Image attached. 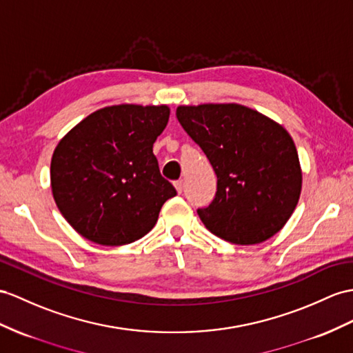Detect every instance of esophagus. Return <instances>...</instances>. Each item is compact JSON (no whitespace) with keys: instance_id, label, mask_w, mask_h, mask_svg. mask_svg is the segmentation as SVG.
<instances>
[{"instance_id":"34e87169","label":"esophagus","mask_w":353,"mask_h":353,"mask_svg":"<svg viewBox=\"0 0 353 353\" xmlns=\"http://www.w3.org/2000/svg\"><path fill=\"white\" fill-rule=\"evenodd\" d=\"M174 185H175V188H176V192H178V193H181V192H183V179H178V181H175V183H174Z\"/></svg>"}]
</instances>
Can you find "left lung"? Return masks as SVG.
Instances as JSON below:
<instances>
[{"mask_svg":"<svg viewBox=\"0 0 353 353\" xmlns=\"http://www.w3.org/2000/svg\"><path fill=\"white\" fill-rule=\"evenodd\" d=\"M176 118L217 175V193L197 214L211 234L252 245L274 236L295 211L303 187L296 147L270 117L238 103L176 108Z\"/></svg>","mask_w":353,"mask_h":353,"instance_id":"left-lung-1","label":"left lung"}]
</instances>
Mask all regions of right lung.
Segmentation results:
<instances>
[{"mask_svg": "<svg viewBox=\"0 0 353 353\" xmlns=\"http://www.w3.org/2000/svg\"><path fill=\"white\" fill-rule=\"evenodd\" d=\"M169 115L166 105L106 106L58 142L50 187L77 234L114 247L134 243L156 226L163 203L176 194L152 152Z\"/></svg>", "mask_w": 353, "mask_h": 353, "instance_id": "obj_1", "label": "right lung"}]
</instances>
